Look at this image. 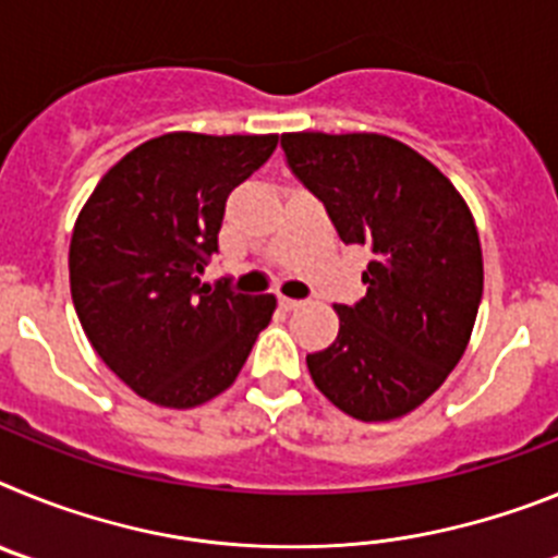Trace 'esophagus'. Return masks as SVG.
Returning a JSON list of instances; mask_svg holds the SVG:
<instances>
[{"label":"esophagus","instance_id":"34e87169","mask_svg":"<svg viewBox=\"0 0 558 558\" xmlns=\"http://www.w3.org/2000/svg\"><path fill=\"white\" fill-rule=\"evenodd\" d=\"M304 304H307V302H302V299H284V295L279 299V307L288 310V313H293V310H302Z\"/></svg>","mask_w":558,"mask_h":558}]
</instances>
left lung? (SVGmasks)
<instances>
[{
    "label": "left lung",
    "instance_id": "obj_1",
    "mask_svg": "<svg viewBox=\"0 0 558 558\" xmlns=\"http://www.w3.org/2000/svg\"><path fill=\"white\" fill-rule=\"evenodd\" d=\"M290 172L347 245L372 251L366 295L307 354L318 391L360 422L405 416L438 391L470 343L483 295L475 220L445 172L379 133H282Z\"/></svg>",
    "mask_w": 558,
    "mask_h": 558
}]
</instances>
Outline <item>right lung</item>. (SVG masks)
<instances>
[{
    "instance_id": "add662e5",
    "label": "right lung",
    "mask_w": 558,
    "mask_h": 558,
    "mask_svg": "<svg viewBox=\"0 0 558 558\" xmlns=\"http://www.w3.org/2000/svg\"><path fill=\"white\" fill-rule=\"evenodd\" d=\"M268 136L165 133L102 175L77 215L69 284L95 352L161 408H195L231 386L274 295L201 284L218 254L226 198L276 150Z\"/></svg>"
}]
</instances>
